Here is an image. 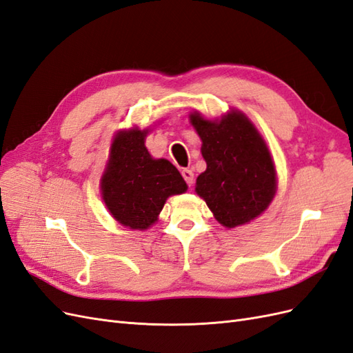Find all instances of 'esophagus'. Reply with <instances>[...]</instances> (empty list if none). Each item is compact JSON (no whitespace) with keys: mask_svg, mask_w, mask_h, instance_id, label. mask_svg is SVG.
<instances>
[{"mask_svg":"<svg viewBox=\"0 0 353 353\" xmlns=\"http://www.w3.org/2000/svg\"><path fill=\"white\" fill-rule=\"evenodd\" d=\"M183 178L185 179V183L188 184V185H191L193 184V181H194V174H193V170H190V169H183Z\"/></svg>","mask_w":353,"mask_h":353,"instance_id":"esophagus-1","label":"esophagus"}]
</instances>
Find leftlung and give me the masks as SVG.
Here are the masks:
<instances>
[{"label": "left lung", "instance_id": "obj_1", "mask_svg": "<svg viewBox=\"0 0 353 353\" xmlns=\"http://www.w3.org/2000/svg\"><path fill=\"white\" fill-rule=\"evenodd\" d=\"M201 140L206 170L197 176L196 193L227 228L250 222L270 206L276 191L274 160L249 117L231 110L221 119L190 114Z\"/></svg>", "mask_w": 353, "mask_h": 353}]
</instances>
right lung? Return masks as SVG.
I'll return each mask as SVG.
<instances>
[{
  "label": "right lung",
  "mask_w": 353,
  "mask_h": 353,
  "mask_svg": "<svg viewBox=\"0 0 353 353\" xmlns=\"http://www.w3.org/2000/svg\"><path fill=\"white\" fill-rule=\"evenodd\" d=\"M148 130L119 131L101 176V197L123 227L147 230L157 221L168 197L183 194L187 184L166 159H153L144 144Z\"/></svg>",
  "instance_id": "1"
}]
</instances>
